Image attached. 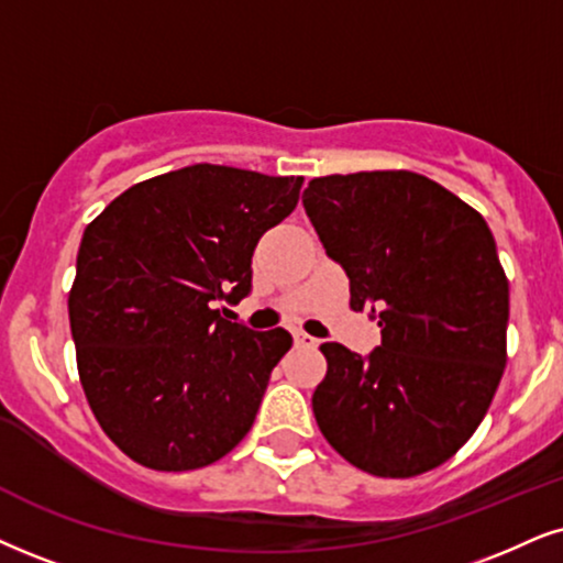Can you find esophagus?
<instances>
[{
  "label": "esophagus",
  "instance_id": "1",
  "mask_svg": "<svg viewBox=\"0 0 563 563\" xmlns=\"http://www.w3.org/2000/svg\"><path fill=\"white\" fill-rule=\"evenodd\" d=\"M295 344L297 346H308V350H316L318 339L310 336V334H305V331H295Z\"/></svg>",
  "mask_w": 563,
  "mask_h": 563
}]
</instances>
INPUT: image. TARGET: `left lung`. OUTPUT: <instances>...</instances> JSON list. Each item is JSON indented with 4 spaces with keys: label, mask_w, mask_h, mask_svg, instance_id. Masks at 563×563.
Segmentation results:
<instances>
[{
    "label": "left lung",
    "mask_w": 563,
    "mask_h": 563,
    "mask_svg": "<svg viewBox=\"0 0 563 563\" xmlns=\"http://www.w3.org/2000/svg\"><path fill=\"white\" fill-rule=\"evenodd\" d=\"M302 206L350 279L352 310L380 325L367 355L321 346L318 428L365 473H428L475 433L506 367L509 282L494 232L415 172L310 179Z\"/></svg>",
    "instance_id": "8db88e82"
}]
</instances>
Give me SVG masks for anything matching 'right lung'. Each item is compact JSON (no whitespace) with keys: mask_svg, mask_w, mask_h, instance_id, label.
<instances>
[{"mask_svg":"<svg viewBox=\"0 0 563 563\" xmlns=\"http://www.w3.org/2000/svg\"><path fill=\"white\" fill-rule=\"evenodd\" d=\"M300 187L192 164L133 185L86 227L69 329L88 405L130 460L198 470L253 428L292 336L227 321L219 305L250 295L253 250Z\"/></svg>","mask_w":563,"mask_h":563,"instance_id":"1","label":"right lung"}]
</instances>
